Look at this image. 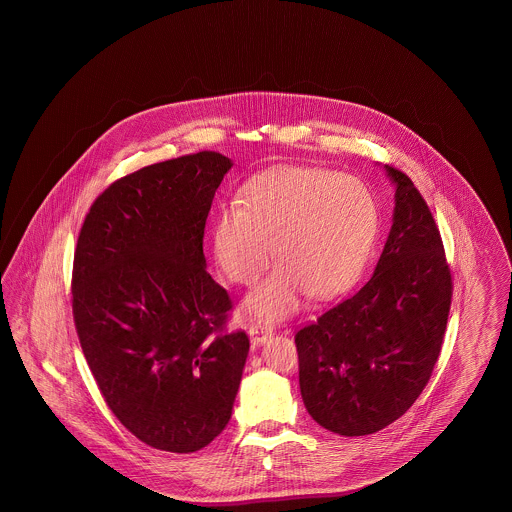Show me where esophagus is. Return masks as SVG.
<instances>
[{
  "label": "esophagus",
  "mask_w": 512,
  "mask_h": 512,
  "mask_svg": "<svg viewBox=\"0 0 512 512\" xmlns=\"http://www.w3.org/2000/svg\"><path fill=\"white\" fill-rule=\"evenodd\" d=\"M247 334H249V338H251V345L253 347H259V345H263V343H267L270 338H272V328L268 326V324H251L249 328H247Z\"/></svg>",
  "instance_id": "obj_1"
}]
</instances>
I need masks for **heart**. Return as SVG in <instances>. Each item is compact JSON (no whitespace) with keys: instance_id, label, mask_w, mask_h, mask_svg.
I'll use <instances>...</instances> for the list:
<instances>
[{"instance_id":"obj_1","label":"heart","mask_w":512,"mask_h":512,"mask_svg":"<svg viewBox=\"0 0 512 512\" xmlns=\"http://www.w3.org/2000/svg\"><path fill=\"white\" fill-rule=\"evenodd\" d=\"M378 201L351 174L317 167H278L253 178L238 203L224 205L213 222L211 245L220 272L251 286L253 317L278 320L295 313L309 293L328 299L353 284L378 236Z\"/></svg>"}]
</instances>
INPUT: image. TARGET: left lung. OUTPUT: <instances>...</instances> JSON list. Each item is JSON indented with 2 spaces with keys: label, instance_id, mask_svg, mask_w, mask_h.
Here are the masks:
<instances>
[{
  "label": "left lung",
  "instance_id": "1",
  "mask_svg": "<svg viewBox=\"0 0 512 512\" xmlns=\"http://www.w3.org/2000/svg\"><path fill=\"white\" fill-rule=\"evenodd\" d=\"M384 171L395 207L372 278L295 336L305 409L345 438L374 434L409 411L438 361L451 305L434 217L407 174Z\"/></svg>",
  "mask_w": 512,
  "mask_h": 512
}]
</instances>
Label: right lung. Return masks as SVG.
<instances>
[{
    "label": "right lung",
    "instance_id": "right-lung-1",
    "mask_svg": "<svg viewBox=\"0 0 512 512\" xmlns=\"http://www.w3.org/2000/svg\"><path fill=\"white\" fill-rule=\"evenodd\" d=\"M199 151L132 172L94 201L73 268V315L109 409L149 447L194 453L226 428L249 340L207 272L205 220L232 169Z\"/></svg>",
    "mask_w": 512,
    "mask_h": 512
}]
</instances>
